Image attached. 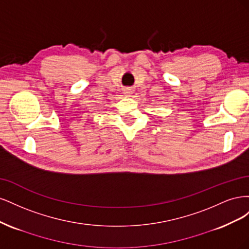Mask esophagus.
I'll return each mask as SVG.
<instances>
[{
	"label": "esophagus",
	"instance_id": "obj_1",
	"mask_svg": "<svg viewBox=\"0 0 249 249\" xmlns=\"http://www.w3.org/2000/svg\"><path fill=\"white\" fill-rule=\"evenodd\" d=\"M129 93H130V92H129V91H125V92H124V94H125V95H126V96H129V95H130V94H129Z\"/></svg>",
	"mask_w": 249,
	"mask_h": 249
}]
</instances>
